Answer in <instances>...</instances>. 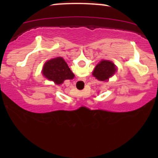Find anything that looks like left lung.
<instances>
[{
    "instance_id": "1",
    "label": "left lung",
    "mask_w": 158,
    "mask_h": 158,
    "mask_svg": "<svg viewBox=\"0 0 158 158\" xmlns=\"http://www.w3.org/2000/svg\"><path fill=\"white\" fill-rule=\"evenodd\" d=\"M116 70V66L113 62L109 60H102L95 68L93 75L98 81H108Z\"/></svg>"
}]
</instances>
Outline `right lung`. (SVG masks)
Listing matches in <instances>:
<instances>
[{
    "label": "right lung",
    "instance_id": "obj_1",
    "mask_svg": "<svg viewBox=\"0 0 158 158\" xmlns=\"http://www.w3.org/2000/svg\"><path fill=\"white\" fill-rule=\"evenodd\" d=\"M42 70L43 74L47 79L53 81L57 85L62 84L64 80L73 79L75 76L62 57H57L47 61Z\"/></svg>",
    "mask_w": 158,
    "mask_h": 158
}]
</instances>
